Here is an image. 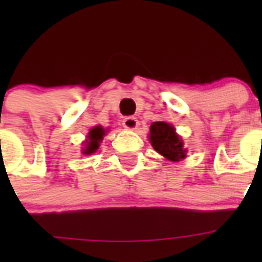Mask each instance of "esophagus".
<instances>
[{"label": "esophagus", "mask_w": 262, "mask_h": 262, "mask_svg": "<svg viewBox=\"0 0 262 262\" xmlns=\"http://www.w3.org/2000/svg\"><path fill=\"white\" fill-rule=\"evenodd\" d=\"M122 124H123L124 128H127V129H135L136 127H138L139 122H138V119H136V118L127 117V118H124L123 123H122Z\"/></svg>", "instance_id": "34e87169"}]
</instances>
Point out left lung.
<instances>
[{
	"instance_id": "obj_1",
	"label": "left lung",
	"mask_w": 262,
	"mask_h": 262,
	"mask_svg": "<svg viewBox=\"0 0 262 262\" xmlns=\"http://www.w3.org/2000/svg\"><path fill=\"white\" fill-rule=\"evenodd\" d=\"M149 139L155 149L170 161H180L186 156L182 140L178 138L172 124L165 122L152 123Z\"/></svg>"
}]
</instances>
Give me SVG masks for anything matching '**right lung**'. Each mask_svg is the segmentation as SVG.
Segmentation results:
<instances>
[{
  "instance_id": "right-lung-1",
  "label": "right lung",
  "mask_w": 262,
  "mask_h": 262,
  "mask_svg": "<svg viewBox=\"0 0 262 262\" xmlns=\"http://www.w3.org/2000/svg\"><path fill=\"white\" fill-rule=\"evenodd\" d=\"M103 135H105V129L102 127H94V128L90 129L89 136H88V142L86 145H85L84 154L85 155H90L94 154V152L98 149L99 143L103 139Z\"/></svg>"
}]
</instances>
